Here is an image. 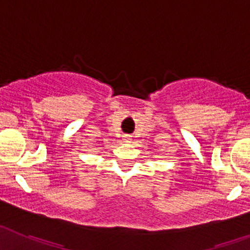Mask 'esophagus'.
Masks as SVG:
<instances>
[{
	"instance_id": "1",
	"label": "esophagus",
	"mask_w": 250,
	"mask_h": 250,
	"mask_svg": "<svg viewBox=\"0 0 250 250\" xmlns=\"http://www.w3.org/2000/svg\"><path fill=\"white\" fill-rule=\"evenodd\" d=\"M123 139H125V142H130L129 136H123Z\"/></svg>"
}]
</instances>
